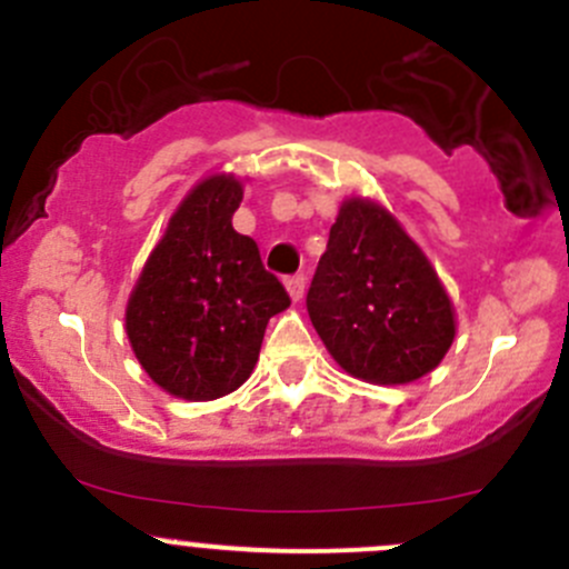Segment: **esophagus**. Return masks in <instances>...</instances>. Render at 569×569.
<instances>
[{"instance_id": "1", "label": "esophagus", "mask_w": 569, "mask_h": 569, "mask_svg": "<svg viewBox=\"0 0 569 569\" xmlns=\"http://www.w3.org/2000/svg\"><path fill=\"white\" fill-rule=\"evenodd\" d=\"M286 289H289L291 300L300 302L302 295H306V274H291V278H286Z\"/></svg>"}]
</instances>
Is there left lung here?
I'll use <instances>...</instances> for the list:
<instances>
[{
	"mask_svg": "<svg viewBox=\"0 0 569 569\" xmlns=\"http://www.w3.org/2000/svg\"><path fill=\"white\" fill-rule=\"evenodd\" d=\"M327 352L352 377L405 386L455 341V306L438 272L382 206L343 200L306 297Z\"/></svg>",
	"mask_w": 569,
	"mask_h": 569,
	"instance_id": "left-lung-1",
	"label": "left lung"
}]
</instances>
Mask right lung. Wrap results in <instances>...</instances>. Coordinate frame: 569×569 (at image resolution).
<instances>
[{
	"mask_svg": "<svg viewBox=\"0 0 569 569\" xmlns=\"http://www.w3.org/2000/svg\"><path fill=\"white\" fill-rule=\"evenodd\" d=\"M233 176H209L181 200L126 306V336L146 375L178 399L209 401L252 375L263 330L291 306L250 237L233 231Z\"/></svg>",
	"mask_w": 569,
	"mask_h": 569,
	"instance_id": "add662e5",
	"label": "right lung"
}]
</instances>
